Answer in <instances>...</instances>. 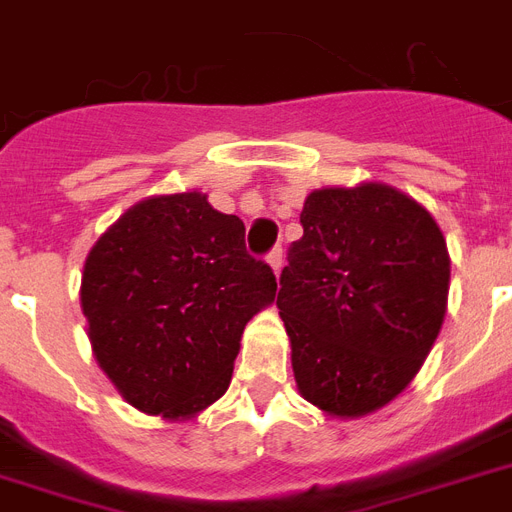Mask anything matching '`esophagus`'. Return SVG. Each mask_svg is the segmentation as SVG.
Here are the masks:
<instances>
[{"instance_id": "obj_1", "label": "esophagus", "mask_w": 512, "mask_h": 512, "mask_svg": "<svg viewBox=\"0 0 512 512\" xmlns=\"http://www.w3.org/2000/svg\"><path fill=\"white\" fill-rule=\"evenodd\" d=\"M265 260H268V265H271V268H273V273H279L281 271V263H284V249L273 247L271 252H268V257H265Z\"/></svg>"}]
</instances>
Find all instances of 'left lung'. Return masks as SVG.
I'll return each mask as SVG.
<instances>
[{
	"label": "left lung",
	"mask_w": 512,
	"mask_h": 512,
	"mask_svg": "<svg viewBox=\"0 0 512 512\" xmlns=\"http://www.w3.org/2000/svg\"><path fill=\"white\" fill-rule=\"evenodd\" d=\"M279 279V316L305 401L335 417L380 409L433 348L449 295L436 220L382 183L305 199Z\"/></svg>",
	"instance_id": "left-lung-1"
}]
</instances>
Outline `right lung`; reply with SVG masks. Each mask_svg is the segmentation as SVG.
Segmentation results:
<instances>
[{
    "instance_id": "add662e5",
    "label": "right lung",
    "mask_w": 512,
    "mask_h": 512,
    "mask_svg": "<svg viewBox=\"0 0 512 512\" xmlns=\"http://www.w3.org/2000/svg\"><path fill=\"white\" fill-rule=\"evenodd\" d=\"M273 268L207 196H156L92 247L82 311L100 369L140 412L191 417L223 396L241 332L273 303Z\"/></svg>"
}]
</instances>
